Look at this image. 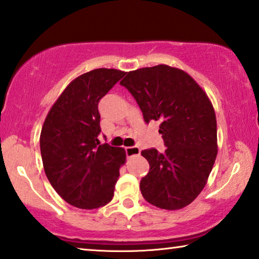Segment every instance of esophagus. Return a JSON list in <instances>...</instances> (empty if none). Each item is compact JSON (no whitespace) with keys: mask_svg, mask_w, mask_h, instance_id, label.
I'll return each instance as SVG.
<instances>
[{"mask_svg":"<svg viewBox=\"0 0 259 259\" xmlns=\"http://www.w3.org/2000/svg\"><path fill=\"white\" fill-rule=\"evenodd\" d=\"M125 153L128 157L138 156L141 153V149L138 146H128V148H125Z\"/></svg>","mask_w":259,"mask_h":259,"instance_id":"34e87169","label":"esophagus"}]
</instances>
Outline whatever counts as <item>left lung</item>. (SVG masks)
Listing matches in <instances>:
<instances>
[{"label":"left lung","mask_w":259,"mask_h":259,"mask_svg":"<svg viewBox=\"0 0 259 259\" xmlns=\"http://www.w3.org/2000/svg\"><path fill=\"white\" fill-rule=\"evenodd\" d=\"M121 82L140 106L144 121H159L167 149L142 151L149 173L141 180L143 198L161 209L177 210L194 201L218 154L214 107L199 83L168 65L125 73Z\"/></svg>","instance_id":"left-lung-1"}]
</instances>
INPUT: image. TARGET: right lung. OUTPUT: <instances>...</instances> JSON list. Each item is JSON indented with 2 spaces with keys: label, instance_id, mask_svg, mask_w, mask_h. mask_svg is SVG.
I'll use <instances>...</instances> for the list:
<instances>
[{
  "label": "right lung",
  "instance_id": "obj_1",
  "mask_svg": "<svg viewBox=\"0 0 259 259\" xmlns=\"http://www.w3.org/2000/svg\"><path fill=\"white\" fill-rule=\"evenodd\" d=\"M125 72L96 68L68 83L50 109L40 133L45 175L67 203L95 209L111 201L125 150L98 140L99 101Z\"/></svg>",
  "mask_w": 259,
  "mask_h": 259
}]
</instances>
